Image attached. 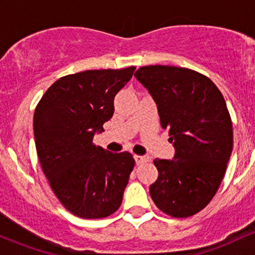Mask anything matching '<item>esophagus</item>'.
Listing matches in <instances>:
<instances>
[{
    "instance_id": "esophagus-1",
    "label": "esophagus",
    "mask_w": 255,
    "mask_h": 255,
    "mask_svg": "<svg viewBox=\"0 0 255 255\" xmlns=\"http://www.w3.org/2000/svg\"><path fill=\"white\" fill-rule=\"evenodd\" d=\"M134 159H135V163L137 165L142 164V163H146L150 160V158L146 156H134Z\"/></svg>"
}]
</instances>
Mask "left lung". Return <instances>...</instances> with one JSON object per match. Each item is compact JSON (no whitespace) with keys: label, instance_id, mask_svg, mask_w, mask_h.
<instances>
[{"label":"left lung","instance_id":"left-lung-1","mask_svg":"<svg viewBox=\"0 0 255 255\" xmlns=\"http://www.w3.org/2000/svg\"><path fill=\"white\" fill-rule=\"evenodd\" d=\"M134 77L157 104L174 159H154L153 203L175 218L191 217L217 193L233 151V124L223 95L209 78L174 66L140 67Z\"/></svg>","mask_w":255,"mask_h":255}]
</instances>
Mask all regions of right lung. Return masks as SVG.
Listing matches in <instances>:
<instances>
[{
	"label": "right lung",
	"mask_w": 255,
	"mask_h": 255,
	"mask_svg": "<svg viewBox=\"0 0 255 255\" xmlns=\"http://www.w3.org/2000/svg\"><path fill=\"white\" fill-rule=\"evenodd\" d=\"M135 67L66 75L46 90L33 116L38 158L61 204L77 217L104 218L121 206L135 160L93 144L114 115V98Z\"/></svg>",
	"instance_id": "1"
}]
</instances>
